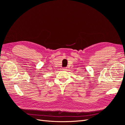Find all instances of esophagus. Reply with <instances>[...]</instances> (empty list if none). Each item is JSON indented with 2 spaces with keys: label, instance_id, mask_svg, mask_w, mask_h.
I'll use <instances>...</instances> for the list:
<instances>
[{
  "label": "esophagus",
  "instance_id": "34e87169",
  "mask_svg": "<svg viewBox=\"0 0 125 125\" xmlns=\"http://www.w3.org/2000/svg\"><path fill=\"white\" fill-rule=\"evenodd\" d=\"M62 70H63V71H66V70H67V69H66V68H62Z\"/></svg>",
  "mask_w": 125,
  "mask_h": 125
}]
</instances>
